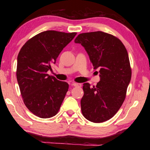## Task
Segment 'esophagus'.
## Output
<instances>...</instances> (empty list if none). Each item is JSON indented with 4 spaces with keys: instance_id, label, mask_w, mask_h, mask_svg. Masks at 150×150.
I'll use <instances>...</instances> for the list:
<instances>
[{
    "instance_id": "1",
    "label": "esophagus",
    "mask_w": 150,
    "mask_h": 150,
    "mask_svg": "<svg viewBox=\"0 0 150 150\" xmlns=\"http://www.w3.org/2000/svg\"><path fill=\"white\" fill-rule=\"evenodd\" d=\"M71 85L74 86V87H81V83H72Z\"/></svg>"
}]
</instances>
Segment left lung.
Instances as JSON below:
<instances>
[{
    "instance_id": "8db88e82",
    "label": "left lung",
    "mask_w": 150,
    "mask_h": 150,
    "mask_svg": "<svg viewBox=\"0 0 150 150\" xmlns=\"http://www.w3.org/2000/svg\"><path fill=\"white\" fill-rule=\"evenodd\" d=\"M75 42L85 47L100 77L93 87L83 84L82 114L93 122H103L116 115L125 100L132 76L128 52L118 38L101 31L82 33Z\"/></svg>"
}]
</instances>
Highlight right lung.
I'll return each mask as SVG.
<instances>
[{"instance_id": "obj_1", "label": "right lung", "mask_w": 150, "mask_h": 150, "mask_svg": "<svg viewBox=\"0 0 150 150\" xmlns=\"http://www.w3.org/2000/svg\"><path fill=\"white\" fill-rule=\"evenodd\" d=\"M76 32L47 30L34 35L22 47L17 58L16 78L24 105L34 115L48 118L57 115L69 85L47 74Z\"/></svg>"}]
</instances>
